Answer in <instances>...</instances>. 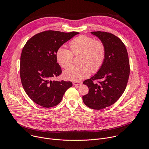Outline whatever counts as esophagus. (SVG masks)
<instances>
[{"label": "esophagus", "instance_id": "1", "mask_svg": "<svg viewBox=\"0 0 149 149\" xmlns=\"http://www.w3.org/2000/svg\"><path fill=\"white\" fill-rule=\"evenodd\" d=\"M74 86H80V85L82 84L81 82H72Z\"/></svg>", "mask_w": 149, "mask_h": 149}]
</instances>
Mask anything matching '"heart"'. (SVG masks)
<instances>
[{
	"label": "heart",
	"instance_id": "heart-1",
	"mask_svg": "<svg viewBox=\"0 0 149 149\" xmlns=\"http://www.w3.org/2000/svg\"><path fill=\"white\" fill-rule=\"evenodd\" d=\"M71 52L64 48H59L56 54L58 63L62 68L71 65L73 54L80 55L78 66H71L63 71V75L66 79L78 82L90 74L91 70L95 72L102 67L105 57V48L103 43L86 35H81L74 39L70 43Z\"/></svg>",
	"mask_w": 149,
	"mask_h": 149
}]
</instances>
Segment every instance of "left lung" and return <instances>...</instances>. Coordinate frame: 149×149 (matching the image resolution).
<instances>
[{
  "label": "left lung",
  "mask_w": 149,
  "mask_h": 149,
  "mask_svg": "<svg viewBox=\"0 0 149 149\" xmlns=\"http://www.w3.org/2000/svg\"><path fill=\"white\" fill-rule=\"evenodd\" d=\"M102 42L105 57L102 67L90 79L83 84L89 88L82 97L84 103L94 110H101L114 104L123 94L130 75V64L127 49L120 39L105 32H91ZM95 79H101L94 84Z\"/></svg>",
  "instance_id": "left-lung-1"
}]
</instances>
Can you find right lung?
Listing matches in <instances>:
<instances>
[{
	"mask_svg": "<svg viewBox=\"0 0 149 149\" xmlns=\"http://www.w3.org/2000/svg\"><path fill=\"white\" fill-rule=\"evenodd\" d=\"M79 33L47 31L34 35L25 45L20 56V76L24 90L36 104L45 108L55 107L72 86L70 81L52 79L62 72L56 58L58 49Z\"/></svg>",
	"mask_w": 149,
	"mask_h": 149,
	"instance_id": "1",
	"label": "right lung"
}]
</instances>
